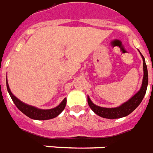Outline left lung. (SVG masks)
Masks as SVG:
<instances>
[{"label":"left lung","instance_id":"1","mask_svg":"<svg viewBox=\"0 0 153 153\" xmlns=\"http://www.w3.org/2000/svg\"><path fill=\"white\" fill-rule=\"evenodd\" d=\"M141 56H142L143 61V77L142 85L139 91L134 96L131 97L128 101L124 102L121 105L117 107V108H102V107L95 105L90 100V97L88 96V104L95 114L100 116L101 117L107 118V119H117V118L126 117L130 114L140 104V102H142L143 99L145 95L148 84V68H147V65L145 63V59L142 54H141Z\"/></svg>","mask_w":153,"mask_h":153}]
</instances>
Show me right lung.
Wrapping results in <instances>:
<instances>
[{
  "label": "right lung",
  "mask_w": 153,
  "mask_h": 153,
  "mask_svg": "<svg viewBox=\"0 0 153 153\" xmlns=\"http://www.w3.org/2000/svg\"><path fill=\"white\" fill-rule=\"evenodd\" d=\"M6 86H7V90L10 94V95L11 99L13 100L14 104L16 105V107L19 108V110H20L23 114H25L27 117H28L31 119H33V120H50V119L58 117L61 112H63V109L65 108L66 102H67L66 98L60 102L59 105H58L53 108L40 109L36 108V107H33V106L24 103L14 96L10 91V87H9L7 79H6Z\"/></svg>",
  "instance_id": "add662e5"
}]
</instances>
